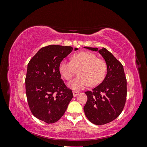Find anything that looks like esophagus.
Instances as JSON below:
<instances>
[{
    "label": "esophagus",
    "mask_w": 147,
    "mask_h": 147,
    "mask_svg": "<svg viewBox=\"0 0 147 147\" xmlns=\"http://www.w3.org/2000/svg\"><path fill=\"white\" fill-rule=\"evenodd\" d=\"M79 92H78V91H73V95H74V97H75V96H77L78 94H79Z\"/></svg>",
    "instance_id": "34e87169"
}]
</instances>
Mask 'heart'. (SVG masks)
Returning <instances> with one entry per match:
<instances>
[{"label": "heart", "mask_w": 147, "mask_h": 147, "mask_svg": "<svg viewBox=\"0 0 147 147\" xmlns=\"http://www.w3.org/2000/svg\"><path fill=\"white\" fill-rule=\"evenodd\" d=\"M78 77L68 83L74 91H78L90 84L94 86L104 80L107 71L106 62L90 51H81L72 56V61L63 59L59 65L61 75L67 80L73 77L78 69Z\"/></svg>", "instance_id": "heart-1"}]
</instances>
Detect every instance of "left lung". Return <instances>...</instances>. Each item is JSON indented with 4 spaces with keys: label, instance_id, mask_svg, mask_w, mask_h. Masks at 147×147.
Listing matches in <instances>:
<instances>
[{
    "label": "left lung",
    "instance_id": "1",
    "mask_svg": "<svg viewBox=\"0 0 147 147\" xmlns=\"http://www.w3.org/2000/svg\"><path fill=\"white\" fill-rule=\"evenodd\" d=\"M84 48L98 51L107 64L104 80L92 91L85 92L88 100L83 108L90 121L102 125L113 121L122 112L126 100V78L121 63L106 48Z\"/></svg>",
    "mask_w": 147,
    "mask_h": 147
}]
</instances>
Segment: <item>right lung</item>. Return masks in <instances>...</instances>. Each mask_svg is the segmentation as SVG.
Segmentation results:
<instances>
[{
  "label": "right lung",
  "instance_id": "1",
  "mask_svg": "<svg viewBox=\"0 0 147 147\" xmlns=\"http://www.w3.org/2000/svg\"><path fill=\"white\" fill-rule=\"evenodd\" d=\"M72 50V47L48 45L40 49L28 64L25 83L28 105L34 116L47 123L58 121L73 97L59 70L61 61Z\"/></svg>",
  "mask_w": 147,
  "mask_h": 147
}]
</instances>
